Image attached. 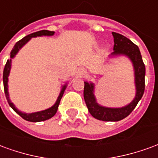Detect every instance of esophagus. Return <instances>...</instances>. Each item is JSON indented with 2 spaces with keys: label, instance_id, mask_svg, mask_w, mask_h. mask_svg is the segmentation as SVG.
<instances>
[{
  "label": "esophagus",
  "instance_id": "1",
  "mask_svg": "<svg viewBox=\"0 0 158 158\" xmlns=\"http://www.w3.org/2000/svg\"><path fill=\"white\" fill-rule=\"evenodd\" d=\"M79 75H80V76L85 75V71L84 69H80V70L79 71Z\"/></svg>",
  "mask_w": 158,
  "mask_h": 158
}]
</instances>
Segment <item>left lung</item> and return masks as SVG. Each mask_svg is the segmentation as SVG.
Instances as JSON below:
<instances>
[{
	"label": "left lung",
	"instance_id": "obj_1",
	"mask_svg": "<svg viewBox=\"0 0 158 158\" xmlns=\"http://www.w3.org/2000/svg\"><path fill=\"white\" fill-rule=\"evenodd\" d=\"M114 38L113 55H126L132 61L135 75L136 96L132 102L121 108H108L99 106L96 102V99L93 94L94 86L92 84L85 82L84 88V98L85 101L86 106L88 110L95 118L102 121H119L127 116H129L132 111L135 108L136 105L141 99L144 91H145V75H146V68L143 62L141 54L139 47L134 44L131 40L125 36L118 33L113 32Z\"/></svg>",
	"mask_w": 158,
	"mask_h": 158
}]
</instances>
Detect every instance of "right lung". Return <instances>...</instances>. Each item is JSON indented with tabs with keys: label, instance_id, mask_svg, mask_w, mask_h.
<instances>
[{
	"label": "right lung",
	"instance_id": "obj_1",
	"mask_svg": "<svg viewBox=\"0 0 158 158\" xmlns=\"http://www.w3.org/2000/svg\"><path fill=\"white\" fill-rule=\"evenodd\" d=\"M54 35V32L53 31H49V30H40V31H37V32L32 33L29 35L23 37L22 40H20L19 41L17 42L14 45V47L12 48V52H11V56L10 57L12 58L14 56L17 54V52H19V50L23 45L26 44L27 42L29 41V40L31 39L32 37H36V36H42V35ZM10 69H11V59L10 60H7V62L6 63L5 68H4V71H3V85H4V91H5L6 98L7 100V102H8L9 106L12 107V109L15 111L16 113H18L19 115L22 117L23 118L25 119L27 121H29V122H41V121H45V120H47V119L51 118L52 117L54 116L57 111V108H58L59 103L61 102V99H62V96H63V93H64V90H65L66 85H64L62 87V89L60 95H59L58 98H57V101L56 102L53 106H52L51 108H48V109L44 110V111H41V112H38V113H23L22 112H20L19 110L17 109L15 107V106L11 102V101L9 99L8 96V91H7V81H8V75L9 73H10Z\"/></svg>",
	"mask_w": 158,
	"mask_h": 158
}]
</instances>
